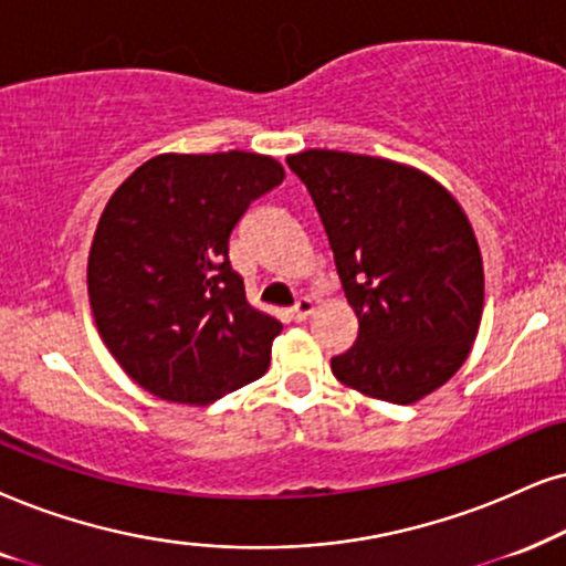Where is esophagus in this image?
Instances as JSON below:
<instances>
[{
	"instance_id": "34e87169",
	"label": "esophagus",
	"mask_w": 566,
	"mask_h": 566,
	"mask_svg": "<svg viewBox=\"0 0 566 566\" xmlns=\"http://www.w3.org/2000/svg\"><path fill=\"white\" fill-rule=\"evenodd\" d=\"M313 311H316V307H313V300L311 297H300L297 303H295V307H292V311H290V316L295 318V321H305Z\"/></svg>"
}]
</instances>
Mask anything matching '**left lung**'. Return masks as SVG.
<instances>
[{
	"label": "left lung",
	"instance_id": "left-lung-1",
	"mask_svg": "<svg viewBox=\"0 0 566 566\" xmlns=\"http://www.w3.org/2000/svg\"><path fill=\"white\" fill-rule=\"evenodd\" d=\"M334 250L357 339L332 370L360 395L412 405L452 378L483 313V261L452 192L376 156H287Z\"/></svg>",
	"mask_w": 566,
	"mask_h": 566
}]
</instances>
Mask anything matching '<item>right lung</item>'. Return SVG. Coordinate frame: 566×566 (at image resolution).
I'll return each instance as SVG.
<instances>
[{"label":"right lung","instance_id":"obj_1","mask_svg":"<svg viewBox=\"0 0 566 566\" xmlns=\"http://www.w3.org/2000/svg\"><path fill=\"white\" fill-rule=\"evenodd\" d=\"M282 180L261 154H161L114 190L88 297L104 345L146 391L209 405L266 374L282 324L248 303L230 234Z\"/></svg>","mask_w":566,"mask_h":566}]
</instances>
